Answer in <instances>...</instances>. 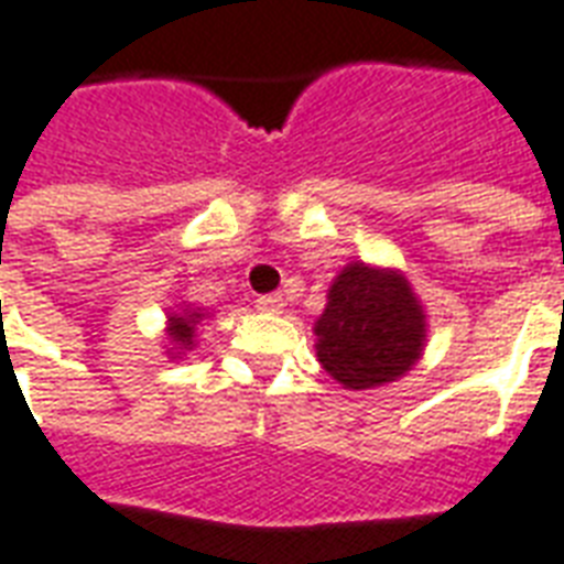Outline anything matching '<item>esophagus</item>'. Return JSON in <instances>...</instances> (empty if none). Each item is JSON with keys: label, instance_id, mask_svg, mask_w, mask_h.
<instances>
[{"label": "esophagus", "instance_id": "34e87169", "mask_svg": "<svg viewBox=\"0 0 564 564\" xmlns=\"http://www.w3.org/2000/svg\"><path fill=\"white\" fill-rule=\"evenodd\" d=\"M257 307L265 313H283V295L281 292H269V295H260L257 299Z\"/></svg>", "mask_w": 564, "mask_h": 564}]
</instances>
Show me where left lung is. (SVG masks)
I'll use <instances>...</instances> for the list:
<instances>
[{"label":"left lung","mask_w":564,"mask_h":564,"mask_svg":"<svg viewBox=\"0 0 564 564\" xmlns=\"http://www.w3.org/2000/svg\"><path fill=\"white\" fill-rule=\"evenodd\" d=\"M316 358L349 390H372L414 367L425 346V311L397 269L349 263L330 283L316 319Z\"/></svg>","instance_id":"obj_1"}]
</instances>
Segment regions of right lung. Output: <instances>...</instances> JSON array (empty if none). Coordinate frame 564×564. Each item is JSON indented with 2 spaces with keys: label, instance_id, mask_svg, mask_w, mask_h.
<instances>
[{
  "label": "right lung",
  "instance_id": "add662e5",
  "mask_svg": "<svg viewBox=\"0 0 564 564\" xmlns=\"http://www.w3.org/2000/svg\"><path fill=\"white\" fill-rule=\"evenodd\" d=\"M200 319H204V313L192 311V307H186L183 313H171V316H167V339H171V351H167V355H174V358H177V355H183V351H188L192 346H195V325ZM174 348L178 351L174 352Z\"/></svg>",
  "mask_w": 564,
  "mask_h": 564
}]
</instances>
